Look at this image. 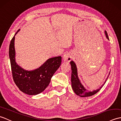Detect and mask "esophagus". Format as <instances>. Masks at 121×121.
<instances>
[{
    "instance_id": "esophagus-1",
    "label": "esophagus",
    "mask_w": 121,
    "mask_h": 121,
    "mask_svg": "<svg viewBox=\"0 0 121 121\" xmlns=\"http://www.w3.org/2000/svg\"><path fill=\"white\" fill-rule=\"evenodd\" d=\"M72 59V56L69 53H66L63 56V60L65 62H70Z\"/></svg>"
}]
</instances>
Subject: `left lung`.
Returning a JSON list of instances; mask_svg holds the SVG:
<instances>
[{"instance_id":"left-lung-1","label":"left lung","mask_w":121,"mask_h":121,"mask_svg":"<svg viewBox=\"0 0 121 121\" xmlns=\"http://www.w3.org/2000/svg\"><path fill=\"white\" fill-rule=\"evenodd\" d=\"M106 37L109 40L108 35L107 32L105 30L104 31ZM70 65L71 66V70H72V74H71V84H72V88L73 91L78 96L81 97H86L91 96L92 95L96 94L97 92H98L100 89L104 86V84L106 83V81H107L108 78L110 75V72L109 74V75L108 76L107 78L105 80L104 83L99 88L96 90H95L93 91H88L85 88V87L82 85L81 82L79 80V78L78 76V72L77 66L75 62L73 61H71L70 62Z\"/></svg>"}]
</instances>
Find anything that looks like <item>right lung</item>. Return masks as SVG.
<instances>
[{
	"mask_svg": "<svg viewBox=\"0 0 121 121\" xmlns=\"http://www.w3.org/2000/svg\"><path fill=\"white\" fill-rule=\"evenodd\" d=\"M10 42L9 55L11 63L13 78L15 84L23 93L37 95L44 91L49 84L51 78L61 63V56H55L47 59L39 67L32 70L22 68L15 61L14 48L15 36Z\"/></svg>",
	"mask_w": 121,
	"mask_h": 121,
	"instance_id": "obj_1",
	"label": "right lung"
}]
</instances>
